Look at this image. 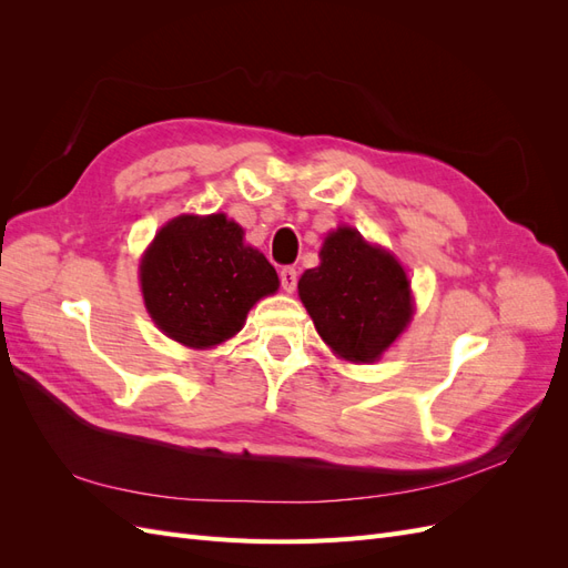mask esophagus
Wrapping results in <instances>:
<instances>
[{
  "label": "esophagus",
  "instance_id": "esophagus-1",
  "mask_svg": "<svg viewBox=\"0 0 568 568\" xmlns=\"http://www.w3.org/2000/svg\"><path fill=\"white\" fill-rule=\"evenodd\" d=\"M280 282H282V288L288 291V294H291V291H294L296 284H298V272H296L294 267H282Z\"/></svg>",
  "mask_w": 568,
  "mask_h": 568
}]
</instances>
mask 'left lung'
Returning <instances> with one entry per match:
<instances>
[{"mask_svg":"<svg viewBox=\"0 0 568 568\" xmlns=\"http://www.w3.org/2000/svg\"><path fill=\"white\" fill-rule=\"evenodd\" d=\"M298 296L320 336L351 363H372L412 317L407 274L395 257L338 227L324 239L320 265L305 270Z\"/></svg>","mask_w":568,"mask_h":568,"instance_id":"obj_1","label":"left lung"}]
</instances>
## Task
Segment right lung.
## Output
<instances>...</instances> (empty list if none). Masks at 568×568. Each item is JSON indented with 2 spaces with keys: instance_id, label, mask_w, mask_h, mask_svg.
Masks as SVG:
<instances>
[{
  "instance_id": "obj_1",
  "label": "right lung",
  "mask_w": 568,
  "mask_h": 568,
  "mask_svg": "<svg viewBox=\"0 0 568 568\" xmlns=\"http://www.w3.org/2000/svg\"><path fill=\"white\" fill-rule=\"evenodd\" d=\"M140 280L153 322L189 348L232 338L253 303L280 286L267 257L222 213L170 220L144 253Z\"/></svg>"
}]
</instances>
